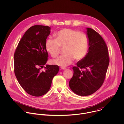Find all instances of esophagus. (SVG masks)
Masks as SVG:
<instances>
[{
    "label": "esophagus",
    "instance_id": "obj_1",
    "mask_svg": "<svg viewBox=\"0 0 124 124\" xmlns=\"http://www.w3.org/2000/svg\"><path fill=\"white\" fill-rule=\"evenodd\" d=\"M61 69L62 70H65L66 69V67H61Z\"/></svg>",
    "mask_w": 124,
    "mask_h": 124
}]
</instances>
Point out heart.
<instances>
[{
  "instance_id": "1",
  "label": "heart",
  "mask_w": 124,
  "mask_h": 124,
  "mask_svg": "<svg viewBox=\"0 0 124 124\" xmlns=\"http://www.w3.org/2000/svg\"><path fill=\"white\" fill-rule=\"evenodd\" d=\"M56 39L48 38L45 43L47 52L54 58L57 57L62 48L65 55L53 61L54 64L62 67L71 64L74 60L80 61L87 55L89 49V40L87 35L79 31L64 28L55 34Z\"/></svg>"
}]
</instances>
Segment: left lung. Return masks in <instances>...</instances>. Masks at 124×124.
<instances>
[{"instance_id":"left-lung-1","label":"left lung","mask_w":124,"mask_h":124,"mask_svg":"<svg viewBox=\"0 0 124 124\" xmlns=\"http://www.w3.org/2000/svg\"><path fill=\"white\" fill-rule=\"evenodd\" d=\"M86 29L89 49L86 56L73 68V76L69 81L72 91L82 96L93 94L101 86L109 63L108 48L103 38L93 29Z\"/></svg>"}]
</instances>
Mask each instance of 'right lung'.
I'll return each instance as SVG.
<instances>
[{
	"mask_svg": "<svg viewBox=\"0 0 124 124\" xmlns=\"http://www.w3.org/2000/svg\"><path fill=\"white\" fill-rule=\"evenodd\" d=\"M48 26L36 25L30 27L20 41L14 54V72L19 84L28 94L40 97L49 90L59 67L47 65L48 53L45 43L50 33Z\"/></svg>",
	"mask_w": 124,
	"mask_h": 124,
	"instance_id": "right-lung-1",
	"label": "right lung"
}]
</instances>
